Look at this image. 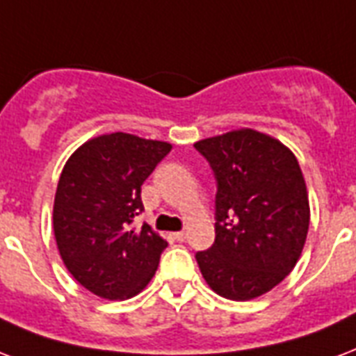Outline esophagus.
Wrapping results in <instances>:
<instances>
[{"mask_svg": "<svg viewBox=\"0 0 356 356\" xmlns=\"http://www.w3.org/2000/svg\"><path fill=\"white\" fill-rule=\"evenodd\" d=\"M172 237L175 238V241H184L186 238V233L184 232H177V233H172Z\"/></svg>", "mask_w": 356, "mask_h": 356, "instance_id": "esophagus-1", "label": "esophagus"}]
</instances>
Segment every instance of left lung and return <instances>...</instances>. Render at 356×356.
I'll return each mask as SVG.
<instances>
[{"label":"left lung","instance_id":"obj_1","mask_svg":"<svg viewBox=\"0 0 356 356\" xmlns=\"http://www.w3.org/2000/svg\"><path fill=\"white\" fill-rule=\"evenodd\" d=\"M194 147L213 168L214 244L196 259L209 287L229 300H252L297 265L310 226V202L297 156L273 136L229 130Z\"/></svg>","mask_w":356,"mask_h":356}]
</instances>
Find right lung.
Instances as JSON below:
<instances>
[{
    "instance_id": "1",
    "label": "right lung",
    "mask_w": 356,
    "mask_h": 356,
    "mask_svg": "<svg viewBox=\"0 0 356 356\" xmlns=\"http://www.w3.org/2000/svg\"><path fill=\"white\" fill-rule=\"evenodd\" d=\"M172 143L127 132L91 138L70 154L54 200V235L65 267L97 297L124 300L147 286L166 238L149 224L142 184Z\"/></svg>"
}]
</instances>
